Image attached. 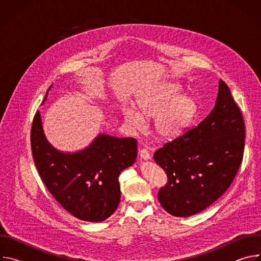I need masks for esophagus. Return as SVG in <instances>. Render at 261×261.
<instances>
[{"label":"esophagus","mask_w":261,"mask_h":261,"mask_svg":"<svg viewBox=\"0 0 261 261\" xmlns=\"http://www.w3.org/2000/svg\"><path fill=\"white\" fill-rule=\"evenodd\" d=\"M139 156L143 160H147V159L151 158V155H150V153H148V151L146 150V148H140V150H139Z\"/></svg>","instance_id":"34e87169"}]
</instances>
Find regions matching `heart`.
I'll use <instances>...</instances> for the list:
<instances>
[{"mask_svg": "<svg viewBox=\"0 0 261 261\" xmlns=\"http://www.w3.org/2000/svg\"><path fill=\"white\" fill-rule=\"evenodd\" d=\"M138 109L125 107L123 115L128 125L140 128L144 118H153L155 132L161 138H173L187 127L196 115L197 104L189 96L180 95L179 87L168 85L141 96Z\"/></svg>", "mask_w": 261, "mask_h": 261, "instance_id": "b5f03b06", "label": "heart"}]
</instances>
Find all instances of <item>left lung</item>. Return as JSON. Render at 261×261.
Listing matches in <instances>:
<instances>
[{"mask_svg":"<svg viewBox=\"0 0 261 261\" xmlns=\"http://www.w3.org/2000/svg\"><path fill=\"white\" fill-rule=\"evenodd\" d=\"M245 136L243 115L228 86L220 80L211 114L154 154L167 175L158 193L162 207L172 216L189 217L214 203L237 175Z\"/></svg>","mask_w":261,"mask_h":261,"instance_id":"obj_1","label":"left lung"}]
</instances>
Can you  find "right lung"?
Listing matches in <instances>:
<instances>
[{
	"label": "right lung",
	"mask_w": 261,
	"mask_h": 261,
	"mask_svg": "<svg viewBox=\"0 0 261 261\" xmlns=\"http://www.w3.org/2000/svg\"><path fill=\"white\" fill-rule=\"evenodd\" d=\"M31 148L36 168L56 200L74 217L90 222L104 221L116 212L121 199L119 176L137 156L135 138L104 134L79 153L59 152L44 136L39 111L33 119Z\"/></svg>",
	"instance_id": "right-lung-1"
}]
</instances>
